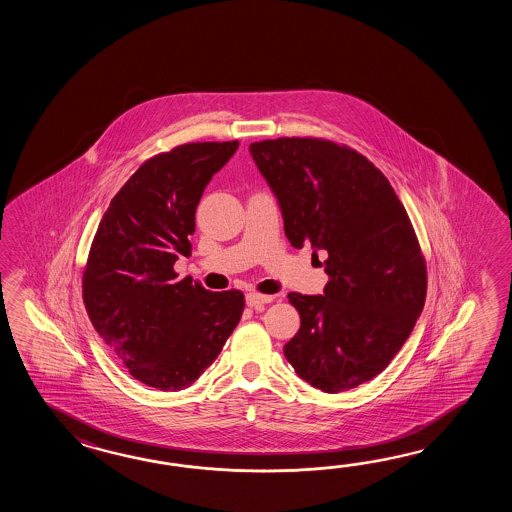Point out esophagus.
Wrapping results in <instances>:
<instances>
[{"label":"esophagus","instance_id":"obj_1","mask_svg":"<svg viewBox=\"0 0 512 512\" xmlns=\"http://www.w3.org/2000/svg\"><path fill=\"white\" fill-rule=\"evenodd\" d=\"M245 300H247L249 307H258V305L271 304L272 296H269V294L249 293L245 296Z\"/></svg>","mask_w":512,"mask_h":512}]
</instances>
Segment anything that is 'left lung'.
<instances>
[{
  "label": "left lung",
  "mask_w": 512,
  "mask_h": 512,
  "mask_svg": "<svg viewBox=\"0 0 512 512\" xmlns=\"http://www.w3.org/2000/svg\"><path fill=\"white\" fill-rule=\"evenodd\" d=\"M249 150L280 201L287 240L327 254L324 294H287L302 322L285 359L322 392L357 388L392 362L425 307L414 225L381 170L346 144L278 137Z\"/></svg>",
  "instance_id": "8db88e82"
}]
</instances>
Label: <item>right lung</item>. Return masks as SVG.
I'll return each mask as SVG.
<instances>
[{
    "instance_id": "add662e5",
    "label": "right lung",
    "mask_w": 512,
    "mask_h": 512,
    "mask_svg": "<svg viewBox=\"0 0 512 512\" xmlns=\"http://www.w3.org/2000/svg\"><path fill=\"white\" fill-rule=\"evenodd\" d=\"M240 142H186L146 159L111 199L82 272L87 316L131 377L163 392L218 359L245 296L212 293L174 263L190 254L203 190Z\"/></svg>"
}]
</instances>
